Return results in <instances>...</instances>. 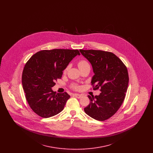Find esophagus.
Instances as JSON below:
<instances>
[{
  "label": "esophagus",
  "mask_w": 153,
  "mask_h": 153,
  "mask_svg": "<svg viewBox=\"0 0 153 153\" xmlns=\"http://www.w3.org/2000/svg\"><path fill=\"white\" fill-rule=\"evenodd\" d=\"M73 96H75L76 97L78 98V99H80V98H81V97H82V95L78 94H73Z\"/></svg>",
  "instance_id": "1"
}]
</instances>
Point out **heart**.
<instances>
[{"mask_svg":"<svg viewBox=\"0 0 153 153\" xmlns=\"http://www.w3.org/2000/svg\"><path fill=\"white\" fill-rule=\"evenodd\" d=\"M89 66V63L87 61H85V60H84V59L80 60V61H79V62H78V66H79V68L80 69L83 68H84V67H85V66ZM68 68H69V66H67V67L66 68V69H65V71H64V72H65V73L66 72V71H68ZM73 88L74 89H77V88H78V86H77V85H73Z\"/></svg>","mask_w":153,"mask_h":153,"instance_id":"obj_1","label":"heart"}]
</instances>
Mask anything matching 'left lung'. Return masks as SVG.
I'll use <instances>...</instances> for the list:
<instances>
[{"label":"left lung","instance_id":"1","mask_svg":"<svg viewBox=\"0 0 153 153\" xmlns=\"http://www.w3.org/2000/svg\"><path fill=\"white\" fill-rule=\"evenodd\" d=\"M80 51L92 66L94 89L100 88L101 91L98 96H88L91 102L84 111L97 120H105L117 112L124 100L129 81L127 69L111 52L82 49Z\"/></svg>","mask_w":153,"mask_h":153}]
</instances>
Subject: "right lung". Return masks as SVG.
<instances>
[{
    "mask_svg": "<svg viewBox=\"0 0 153 153\" xmlns=\"http://www.w3.org/2000/svg\"><path fill=\"white\" fill-rule=\"evenodd\" d=\"M77 55H80L78 50H44L34 54L25 64L22 86L30 108L39 117H53L64 109L70 96L66 92L56 94L51 88Z\"/></svg>",
    "mask_w": 153,
    "mask_h": 153,
    "instance_id": "add662e5",
    "label": "right lung"
}]
</instances>
